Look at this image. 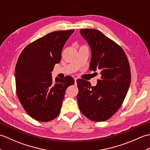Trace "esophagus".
<instances>
[{"label":"esophagus","instance_id":"34e87169","mask_svg":"<svg viewBox=\"0 0 150 150\" xmlns=\"http://www.w3.org/2000/svg\"><path fill=\"white\" fill-rule=\"evenodd\" d=\"M74 80H75V83H76V82H77V78H74Z\"/></svg>","mask_w":150,"mask_h":150}]
</instances>
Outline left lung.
<instances>
[{
	"instance_id": "obj_1",
	"label": "left lung",
	"mask_w": 150,
	"mask_h": 150,
	"mask_svg": "<svg viewBox=\"0 0 150 150\" xmlns=\"http://www.w3.org/2000/svg\"><path fill=\"white\" fill-rule=\"evenodd\" d=\"M80 32L91 49L90 69H99L101 77L95 86L87 81H77L79 107L89 119L102 122L117 112L128 93L131 82L129 62L122 47L100 31L82 29Z\"/></svg>"
}]
</instances>
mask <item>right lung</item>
Returning <instances> with one entry per match:
<instances>
[{
    "label": "right lung",
    "mask_w": 150,
    "mask_h": 150,
    "mask_svg": "<svg viewBox=\"0 0 150 150\" xmlns=\"http://www.w3.org/2000/svg\"><path fill=\"white\" fill-rule=\"evenodd\" d=\"M74 30L50 33L28 45L19 56L15 67L17 97L29 115L47 122L59 115L68 86L74 79L67 76L53 81L55 64L60 62L64 46Z\"/></svg>",
    "instance_id": "1"
}]
</instances>
